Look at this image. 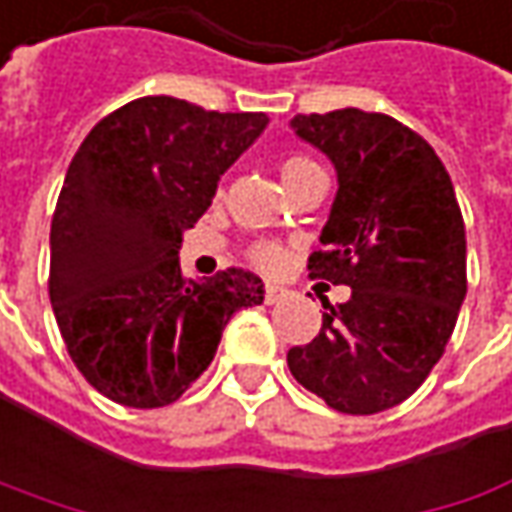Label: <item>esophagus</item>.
<instances>
[{
  "label": "esophagus",
  "mask_w": 512,
  "mask_h": 512,
  "mask_svg": "<svg viewBox=\"0 0 512 512\" xmlns=\"http://www.w3.org/2000/svg\"><path fill=\"white\" fill-rule=\"evenodd\" d=\"M283 298H289V289L286 286H278V283H266V303H280Z\"/></svg>",
  "instance_id": "34e87169"
}]
</instances>
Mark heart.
<instances>
[{
    "instance_id": "1",
    "label": "heart",
    "mask_w": 512,
    "mask_h": 512,
    "mask_svg": "<svg viewBox=\"0 0 512 512\" xmlns=\"http://www.w3.org/2000/svg\"><path fill=\"white\" fill-rule=\"evenodd\" d=\"M312 171H318V166L309 160V157H300V154H292V157H286V160H280V180H283V186L286 189H292L295 183H298L300 177H306V174H312ZM252 257H255L257 266H263V269H280L283 266V260H286V252L275 246V243H260L252 249Z\"/></svg>"
}]
</instances>
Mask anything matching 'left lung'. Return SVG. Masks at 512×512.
<instances>
[{
  "instance_id": "obj_1",
  "label": "left lung",
  "mask_w": 512,
  "mask_h": 512,
  "mask_svg": "<svg viewBox=\"0 0 512 512\" xmlns=\"http://www.w3.org/2000/svg\"><path fill=\"white\" fill-rule=\"evenodd\" d=\"M292 131L338 174L309 278L344 283L289 372L332 410L372 415L407 401L444 355L467 295V240L433 145L387 114H298Z\"/></svg>"
}]
</instances>
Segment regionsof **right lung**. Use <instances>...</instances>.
I'll return each mask as SVG.
<instances>
[{
  "instance_id": "1",
  "label": "right lung",
  "mask_w": 512,
  "mask_h": 512,
  "mask_svg": "<svg viewBox=\"0 0 512 512\" xmlns=\"http://www.w3.org/2000/svg\"><path fill=\"white\" fill-rule=\"evenodd\" d=\"M269 125L174 97H140L91 128L51 220V306L71 361L105 398L154 410L212 364L237 309L263 303L252 272L186 280L183 232Z\"/></svg>"
}]
</instances>
